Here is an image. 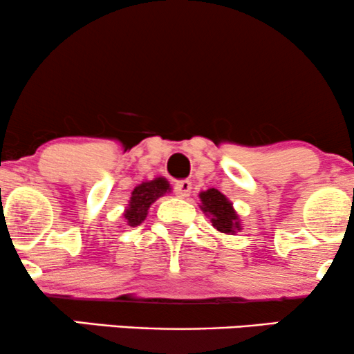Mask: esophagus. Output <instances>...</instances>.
<instances>
[{
	"label": "esophagus",
	"mask_w": 354,
	"mask_h": 354,
	"mask_svg": "<svg viewBox=\"0 0 354 354\" xmlns=\"http://www.w3.org/2000/svg\"><path fill=\"white\" fill-rule=\"evenodd\" d=\"M174 192H176L180 198H187L191 192V181H187V180L178 181L176 185H174Z\"/></svg>",
	"instance_id": "obj_1"
}]
</instances>
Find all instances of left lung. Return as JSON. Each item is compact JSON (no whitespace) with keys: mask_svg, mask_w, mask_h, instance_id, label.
Segmentation results:
<instances>
[{"mask_svg":"<svg viewBox=\"0 0 354 354\" xmlns=\"http://www.w3.org/2000/svg\"><path fill=\"white\" fill-rule=\"evenodd\" d=\"M201 209L210 217L214 229L227 235H235L240 230V218L236 216L234 205L221 191L210 187L199 194Z\"/></svg>","mask_w":354,"mask_h":354,"instance_id":"8db88e82","label":"left lung"}]
</instances>
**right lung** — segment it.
I'll list each match as a JSON object with an SVG mask.
<instances>
[{
	"mask_svg": "<svg viewBox=\"0 0 354 354\" xmlns=\"http://www.w3.org/2000/svg\"><path fill=\"white\" fill-rule=\"evenodd\" d=\"M169 191H171V186H169L167 178L163 176L155 178V180L151 181H144L133 187L131 201H129L127 209H125L124 212V218L125 222H127V225H140V223L147 218L150 205Z\"/></svg>",
	"mask_w": 354,
	"mask_h": 354,
	"instance_id": "right-lung-1",
	"label": "right lung"
}]
</instances>
